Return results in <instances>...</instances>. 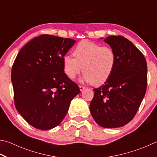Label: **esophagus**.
Masks as SVG:
<instances>
[{
    "label": "esophagus",
    "instance_id": "obj_1",
    "mask_svg": "<svg viewBox=\"0 0 157 157\" xmlns=\"http://www.w3.org/2000/svg\"><path fill=\"white\" fill-rule=\"evenodd\" d=\"M79 89H80L81 91H83V90H84L85 89H86V87L82 86H79Z\"/></svg>",
    "mask_w": 157,
    "mask_h": 157
}]
</instances>
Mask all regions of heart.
<instances>
[{
    "instance_id": "1",
    "label": "heart",
    "mask_w": 157,
    "mask_h": 157,
    "mask_svg": "<svg viewBox=\"0 0 157 157\" xmlns=\"http://www.w3.org/2000/svg\"><path fill=\"white\" fill-rule=\"evenodd\" d=\"M73 56L66 55L63 59L64 72L69 78H75L83 70L81 81L99 86L106 83L113 74L117 64V55L113 49L83 40L73 51Z\"/></svg>"
}]
</instances>
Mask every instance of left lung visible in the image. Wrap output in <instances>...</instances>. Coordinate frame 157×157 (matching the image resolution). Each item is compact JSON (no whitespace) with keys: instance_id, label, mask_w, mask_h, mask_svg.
Returning a JSON list of instances; mask_svg holds the SVG:
<instances>
[{"instance_id":"left-lung-1","label":"left lung","mask_w":157,"mask_h":157,"mask_svg":"<svg viewBox=\"0 0 157 157\" xmlns=\"http://www.w3.org/2000/svg\"><path fill=\"white\" fill-rule=\"evenodd\" d=\"M114 49L117 64L109 80L94 89L90 110L101 127L116 128L128 123L136 114L147 88V63L131 41L121 36L104 39Z\"/></svg>"}]
</instances>
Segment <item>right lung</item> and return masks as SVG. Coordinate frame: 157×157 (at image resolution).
Returning <instances> with one entry per match:
<instances>
[{"mask_svg":"<svg viewBox=\"0 0 157 157\" xmlns=\"http://www.w3.org/2000/svg\"><path fill=\"white\" fill-rule=\"evenodd\" d=\"M76 40L43 34L18 52L12 69L16 108L33 127L59 125L80 89L63 70V59Z\"/></svg>","mask_w":157,"mask_h":157,"instance_id":"add662e5","label":"right lung"}]
</instances>
